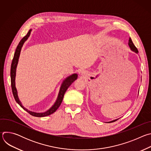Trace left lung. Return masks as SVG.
<instances>
[{"label":"left lung","instance_id":"left-lung-1","mask_svg":"<svg viewBox=\"0 0 151 151\" xmlns=\"http://www.w3.org/2000/svg\"><path fill=\"white\" fill-rule=\"evenodd\" d=\"M128 45H129V47H130L131 50H132L133 51H134V52H136V53H138V52H139L137 48L135 47V45H134L133 42V41H132V39H131L130 37V39H129V41H128ZM118 119H115V120H114V121H111V122H109V123H110V122H115V121H117Z\"/></svg>","mask_w":151,"mask_h":151}]
</instances>
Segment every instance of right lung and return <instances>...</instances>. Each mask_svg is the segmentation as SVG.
<instances>
[{
	"label": "right lung",
	"instance_id": "add662e5",
	"mask_svg": "<svg viewBox=\"0 0 151 151\" xmlns=\"http://www.w3.org/2000/svg\"><path fill=\"white\" fill-rule=\"evenodd\" d=\"M31 31H32V29H30L28 32L27 34L25 36H24L23 38L20 40V42H19V44L17 45V48L15 50L14 55V58L12 59V63H11V88H12V94H13V96H14V97L15 101L21 107H22L23 109H24L26 111H27L29 114H30L32 116H36V117H44V116H48V115L53 114L54 112H55L57 110V109L58 108L59 106H60V104L62 102V101H63L64 95V94H65L66 90L69 87V86L77 79L78 75L76 74H73V75L70 76L69 77H68V78H66L65 79V81H64V82H63V83L61 85V87L60 88V90L58 96V98L57 99L56 102L51 107V109H50L48 111H47L44 113H36V112H31V111L27 110V109H26L25 107H24L22 106V104H21V103L20 102V101L19 100V99L18 97L17 91V90H16V88H15V74H16V68H17V64H18V58H19V54H20V51H21V47H23V45L24 43V42L27 39V38L30 36Z\"/></svg>",
	"mask_w": 151,
	"mask_h": 151
}]
</instances>
